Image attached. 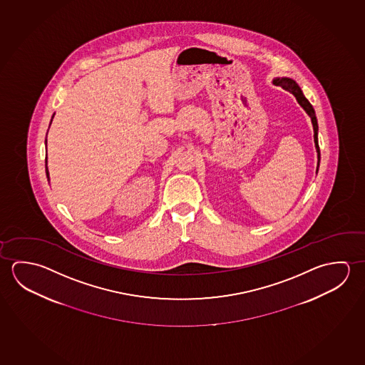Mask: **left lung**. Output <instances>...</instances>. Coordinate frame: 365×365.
<instances>
[{
    "label": "left lung",
    "mask_w": 365,
    "mask_h": 365,
    "mask_svg": "<svg viewBox=\"0 0 365 365\" xmlns=\"http://www.w3.org/2000/svg\"><path fill=\"white\" fill-rule=\"evenodd\" d=\"M272 83L275 85H279L282 89L290 91L297 98L299 104L303 107L305 112L311 117L312 125H313V130H314V144H316L317 154H318V164H319L321 153H319V146H318V123H317L316 113H314V109L312 107L311 103L308 102V99L305 98L303 91L299 88V85L294 81L293 78H277ZM317 170H318V168H317Z\"/></svg>",
    "instance_id": "obj_1"
}]
</instances>
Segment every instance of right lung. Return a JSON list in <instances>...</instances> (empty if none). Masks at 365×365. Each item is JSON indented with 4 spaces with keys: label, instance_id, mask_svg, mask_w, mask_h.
<instances>
[{
    "label": "right lung",
    "instance_id": "right-lung-1",
    "mask_svg": "<svg viewBox=\"0 0 365 365\" xmlns=\"http://www.w3.org/2000/svg\"><path fill=\"white\" fill-rule=\"evenodd\" d=\"M53 118V117H52ZM52 122V120H51ZM46 145H47V138H46ZM46 173H47V178L49 180V173H48V168H47V158H46Z\"/></svg>",
    "mask_w": 365,
    "mask_h": 365
}]
</instances>
